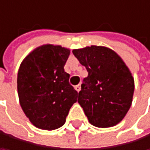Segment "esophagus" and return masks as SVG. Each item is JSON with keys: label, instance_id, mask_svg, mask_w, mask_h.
Masks as SVG:
<instances>
[{"label": "esophagus", "instance_id": "34e87169", "mask_svg": "<svg viewBox=\"0 0 150 150\" xmlns=\"http://www.w3.org/2000/svg\"><path fill=\"white\" fill-rule=\"evenodd\" d=\"M75 89H76V91L79 93V92L80 91V89H81V86H80V85H78V86H75Z\"/></svg>", "mask_w": 150, "mask_h": 150}]
</instances>
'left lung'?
I'll return each instance as SVG.
<instances>
[{"mask_svg": "<svg viewBox=\"0 0 150 150\" xmlns=\"http://www.w3.org/2000/svg\"><path fill=\"white\" fill-rule=\"evenodd\" d=\"M72 52L88 71L78 102L89 122L104 128L115 126L132 104L134 83L131 72L120 57L107 47L93 45Z\"/></svg>", "mask_w": 150, "mask_h": 150, "instance_id": "8db88e82", "label": "left lung"}]
</instances>
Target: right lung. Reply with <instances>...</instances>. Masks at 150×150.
Listing matches in <instances>:
<instances>
[{
  "label": "right lung",
  "mask_w": 150,
  "mask_h": 150,
  "mask_svg": "<svg viewBox=\"0 0 150 150\" xmlns=\"http://www.w3.org/2000/svg\"><path fill=\"white\" fill-rule=\"evenodd\" d=\"M70 50L59 45L45 44L30 53L17 74L20 105L30 122L40 129L62 127L78 92L70 85V74L64 66Z\"/></svg>",
  "instance_id": "obj_1"
}]
</instances>
